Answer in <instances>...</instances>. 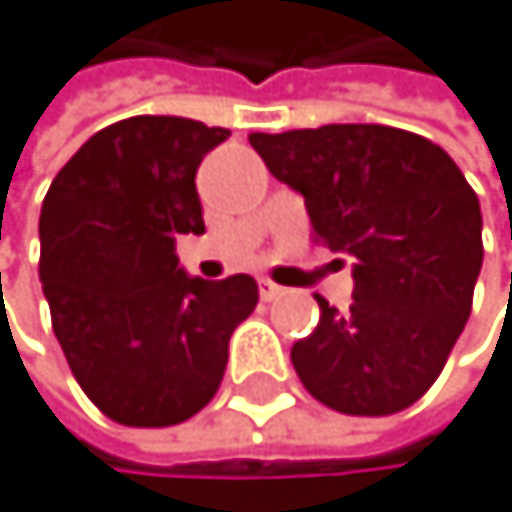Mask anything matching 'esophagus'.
<instances>
[{
    "mask_svg": "<svg viewBox=\"0 0 512 512\" xmlns=\"http://www.w3.org/2000/svg\"><path fill=\"white\" fill-rule=\"evenodd\" d=\"M287 294V290L281 287V284H275V281H269V278H259V297L265 300V303H275V300H281Z\"/></svg>",
    "mask_w": 512,
    "mask_h": 512,
    "instance_id": "1",
    "label": "esophagus"
}]
</instances>
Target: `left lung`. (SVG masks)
Masks as SVG:
<instances>
[{"label":"left lung","instance_id":"1","mask_svg":"<svg viewBox=\"0 0 512 512\" xmlns=\"http://www.w3.org/2000/svg\"><path fill=\"white\" fill-rule=\"evenodd\" d=\"M306 200L316 237L353 262L347 312L290 347L306 391L347 416H391L441 375L482 272V209L444 149L388 124L250 134Z\"/></svg>","mask_w":512,"mask_h":512}]
</instances>
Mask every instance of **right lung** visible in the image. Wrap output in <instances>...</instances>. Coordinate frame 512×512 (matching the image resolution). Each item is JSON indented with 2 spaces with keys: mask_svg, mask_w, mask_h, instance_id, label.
I'll use <instances>...</instances> for the list:
<instances>
[{
  "mask_svg": "<svg viewBox=\"0 0 512 512\" xmlns=\"http://www.w3.org/2000/svg\"><path fill=\"white\" fill-rule=\"evenodd\" d=\"M231 131L134 115L102 127L55 174L40 212L52 331L84 394L134 428L178 425L215 397L228 341L250 316V275L203 281L178 265L203 234L196 168Z\"/></svg>",
  "mask_w": 512,
  "mask_h": 512,
  "instance_id": "obj_1",
  "label": "right lung"
}]
</instances>
